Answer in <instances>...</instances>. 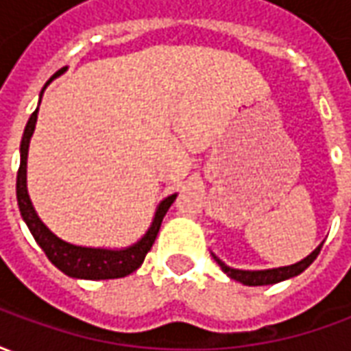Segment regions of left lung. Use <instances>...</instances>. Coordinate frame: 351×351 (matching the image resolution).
<instances>
[{
    "label": "left lung",
    "mask_w": 351,
    "mask_h": 351,
    "mask_svg": "<svg viewBox=\"0 0 351 351\" xmlns=\"http://www.w3.org/2000/svg\"><path fill=\"white\" fill-rule=\"evenodd\" d=\"M324 243L317 246L316 250L312 252L310 256H306L304 259H301L299 263L295 265H287V267H278V269H267V271H241V269H231L228 265L223 263L221 259H218L213 254V258L216 263L220 265L221 271L228 274L229 278L237 280L241 282L244 286H269V284H276V282H282V280L293 278L297 274H301L306 267H308L314 259L317 258V254L322 250Z\"/></svg>",
    "instance_id": "8db88e82"
}]
</instances>
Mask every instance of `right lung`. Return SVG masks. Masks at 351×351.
Returning a JSON list of instances; mask_svg holds the SVG:
<instances>
[{
    "mask_svg": "<svg viewBox=\"0 0 351 351\" xmlns=\"http://www.w3.org/2000/svg\"><path fill=\"white\" fill-rule=\"evenodd\" d=\"M67 67L60 69L52 75V79L45 84V88L49 86L52 80L60 77ZM45 88L41 90V97ZM41 103V99H39ZM37 112L39 107L35 108L34 114L29 116V120L26 123L24 130V137L20 143V167L19 175H16V199H19V208L22 218L26 221V226L32 231L35 243L39 244L43 252L47 254V258L50 259V263L56 265L58 269L65 272L71 278H82V280H108V278H123L133 271H137L138 267L145 261L146 254L152 248L154 241L158 237V231L161 228L163 216L167 214L169 206L175 203L176 193L169 195L167 199H163L156 210L152 226L148 228L146 235L128 248L122 250H107V248H86V246H77V244H69L62 241L60 237H56L50 231L41 218L35 213L34 205L29 201L26 186V165H27V148H29V138L35 131V122H37Z\"/></svg>",
    "mask_w": 351,
    "mask_h": 351,
    "instance_id": "1",
    "label": "right lung"
}]
</instances>
